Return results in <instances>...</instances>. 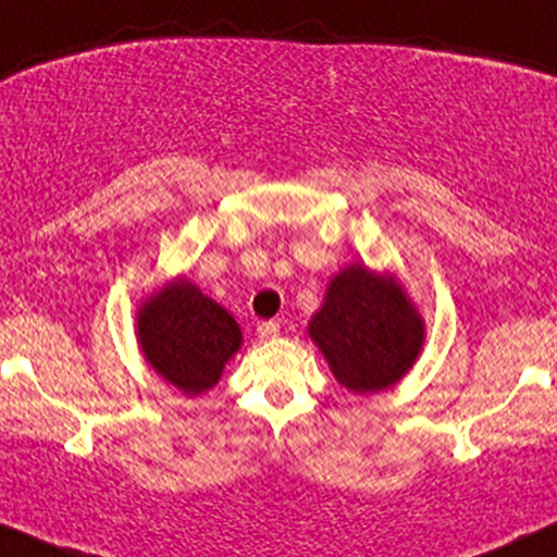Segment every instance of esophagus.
Returning <instances> with one entry per match:
<instances>
[{
  "label": "esophagus",
  "mask_w": 557,
  "mask_h": 557,
  "mask_svg": "<svg viewBox=\"0 0 557 557\" xmlns=\"http://www.w3.org/2000/svg\"><path fill=\"white\" fill-rule=\"evenodd\" d=\"M278 321H260L258 323V336L260 339H273V336H278Z\"/></svg>",
  "instance_id": "obj_1"
}]
</instances>
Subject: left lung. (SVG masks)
<instances>
[{"instance_id":"left-lung-1","label":"left lung","mask_w":557,"mask_h":557,"mask_svg":"<svg viewBox=\"0 0 557 557\" xmlns=\"http://www.w3.org/2000/svg\"><path fill=\"white\" fill-rule=\"evenodd\" d=\"M310 336L347 389L381 392L405 376L421 352L423 323L392 278L349 265L331 281Z\"/></svg>"}]
</instances>
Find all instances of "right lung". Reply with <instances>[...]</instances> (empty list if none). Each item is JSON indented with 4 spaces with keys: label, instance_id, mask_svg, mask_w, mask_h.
Wrapping results in <instances>:
<instances>
[{
    "label": "right lung",
    "instance_id": "right-lung-1",
    "mask_svg": "<svg viewBox=\"0 0 557 557\" xmlns=\"http://www.w3.org/2000/svg\"><path fill=\"white\" fill-rule=\"evenodd\" d=\"M139 342L162 379L186 395H199L218 384L242 345V331L231 312L181 278L139 310Z\"/></svg>",
    "mask_w": 557,
    "mask_h": 557
}]
</instances>
